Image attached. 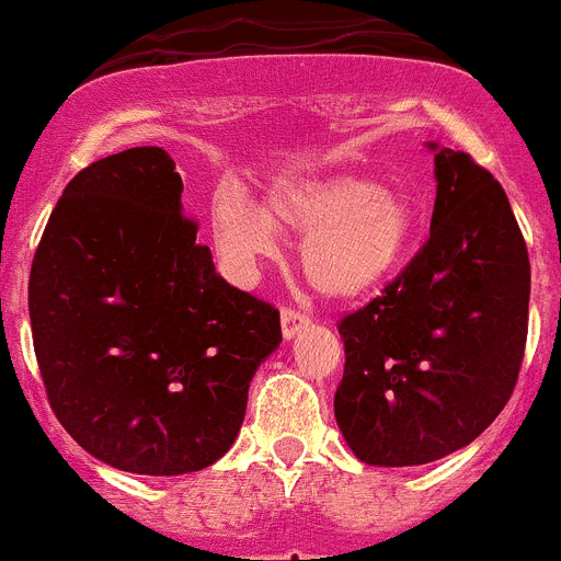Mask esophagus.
Listing matches in <instances>:
<instances>
[{
  "instance_id": "obj_1",
  "label": "esophagus",
  "mask_w": 561,
  "mask_h": 561,
  "mask_svg": "<svg viewBox=\"0 0 561 561\" xmlns=\"http://www.w3.org/2000/svg\"><path fill=\"white\" fill-rule=\"evenodd\" d=\"M306 323H309V314L300 312V309H291V306H286L284 312H280V327H284L286 340L295 337V334H298Z\"/></svg>"
}]
</instances>
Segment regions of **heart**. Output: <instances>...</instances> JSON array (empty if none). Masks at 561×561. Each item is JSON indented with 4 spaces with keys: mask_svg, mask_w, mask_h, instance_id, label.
Listing matches in <instances>:
<instances>
[{
    "mask_svg": "<svg viewBox=\"0 0 561 561\" xmlns=\"http://www.w3.org/2000/svg\"><path fill=\"white\" fill-rule=\"evenodd\" d=\"M213 238L234 272L275 255L277 229L306 234L304 272L327 298H360L389 280L414 234V209L397 190L363 175L284 181L255 207L227 184L209 209Z\"/></svg>",
    "mask_w": 561,
    "mask_h": 561,
    "instance_id": "b5f03b06",
    "label": "heart"
}]
</instances>
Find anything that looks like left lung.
Instances as JSON below:
<instances>
[{
	"mask_svg": "<svg viewBox=\"0 0 561 561\" xmlns=\"http://www.w3.org/2000/svg\"><path fill=\"white\" fill-rule=\"evenodd\" d=\"M434 150L431 234L380 298L340 320L334 417L366 466H425L473 443L514 394L528 340V247L500 181Z\"/></svg>",
	"mask_w": 561,
	"mask_h": 561,
	"instance_id": "8db88e82",
	"label": "left lung"
}]
</instances>
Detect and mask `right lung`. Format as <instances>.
I'll use <instances>...</instances> for the list:
<instances>
[{
	"label": "right lung",
	"instance_id": "obj_1",
	"mask_svg": "<svg viewBox=\"0 0 561 561\" xmlns=\"http://www.w3.org/2000/svg\"><path fill=\"white\" fill-rule=\"evenodd\" d=\"M161 147L76 175L33 255L27 309L53 414L118 471L175 477L232 448L280 312L215 272Z\"/></svg>",
	"mask_w": 561,
	"mask_h": 561
}]
</instances>
